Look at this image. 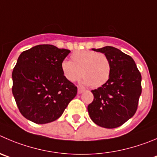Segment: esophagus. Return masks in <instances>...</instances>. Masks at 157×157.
Masks as SVG:
<instances>
[{
	"label": "esophagus",
	"mask_w": 157,
	"mask_h": 157,
	"mask_svg": "<svg viewBox=\"0 0 157 157\" xmlns=\"http://www.w3.org/2000/svg\"><path fill=\"white\" fill-rule=\"evenodd\" d=\"M84 92V89L82 88H80V87H78V94H81Z\"/></svg>",
	"instance_id": "34e87169"
}]
</instances>
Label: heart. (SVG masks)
Here are the masks:
<instances>
[{
    "instance_id": "1",
    "label": "heart",
    "mask_w": 157,
    "mask_h": 157,
    "mask_svg": "<svg viewBox=\"0 0 157 157\" xmlns=\"http://www.w3.org/2000/svg\"><path fill=\"white\" fill-rule=\"evenodd\" d=\"M61 70L68 82H75L83 77L85 85L99 88L108 82L111 74V64L106 55L90 50L76 51L71 55V62L62 61Z\"/></svg>"
}]
</instances>
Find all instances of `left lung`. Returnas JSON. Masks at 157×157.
Returning <instances> with one entry per match:
<instances>
[{
    "mask_svg": "<svg viewBox=\"0 0 157 157\" xmlns=\"http://www.w3.org/2000/svg\"><path fill=\"white\" fill-rule=\"evenodd\" d=\"M105 54L111 74L102 87L92 90L94 99L88 105L90 118L101 127L113 129L134 116L142 92L141 74L132 57L112 46L92 48Z\"/></svg>",
    "mask_w": 157,
    "mask_h": 157,
    "instance_id": "left-lung-1",
    "label": "left lung"
}]
</instances>
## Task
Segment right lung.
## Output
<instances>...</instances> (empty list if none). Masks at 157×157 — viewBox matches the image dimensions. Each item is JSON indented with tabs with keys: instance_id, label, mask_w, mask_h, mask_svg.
<instances>
[{
	"instance_id": "obj_1",
	"label": "right lung",
	"mask_w": 157,
	"mask_h": 157,
	"mask_svg": "<svg viewBox=\"0 0 157 157\" xmlns=\"http://www.w3.org/2000/svg\"><path fill=\"white\" fill-rule=\"evenodd\" d=\"M69 53L68 49L39 44L20 55L12 72V93L27 119L37 124L53 122L75 97L77 87L61 70Z\"/></svg>"
}]
</instances>
